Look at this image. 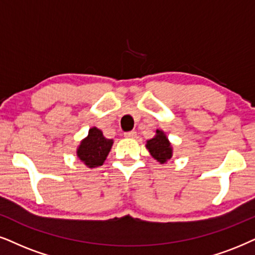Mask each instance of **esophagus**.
<instances>
[{
  "mask_svg": "<svg viewBox=\"0 0 255 255\" xmlns=\"http://www.w3.org/2000/svg\"><path fill=\"white\" fill-rule=\"evenodd\" d=\"M136 136V131L131 130V131H126L125 133V137H128V138H133Z\"/></svg>",
  "mask_w": 255,
  "mask_h": 255,
  "instance_id": "obj_1",
  "label": "esophagus"
}]
</instances>
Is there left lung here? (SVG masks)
Instances as JSON below:
<instances>
[{"label":"left lung","mask_w":255,"mask_h":255,"mask_svg":"<svg viewBox=\"0 0 255 255\" xmlns=\"http://www.w3.org/2000/svg\"><path fill=\"white\" fill-rule=\"evenodd\" d=\"M146 147L149 150L150 155L160 163L167 162V160H169L173 155L172 144L162 130L157 129L155 136L147 141Z\"/></svg>","instance_id":"8db88e82"}]
</instances>
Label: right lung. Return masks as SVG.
Returning a JSON list of instances; mask_svg holds the SVG:
<instances>
[{
    "label": "right lung",
    "mask_w": 255,
    "mask_h": 255,
    "mask_svg": "<svg viewBox=\"0 0 255 255\" xmlns=\"http://www.w3.org/2000/svg\"><path fill=\"white\" fill-rule=\"evenodd\" d=\"M113 146L112 138L104 136L102 130L93 127L88 131V136L83 138L77 148V157L89 168L104 165Z\"/></svg>",
    "instance_id": "obj_1"
}]
</instances>
